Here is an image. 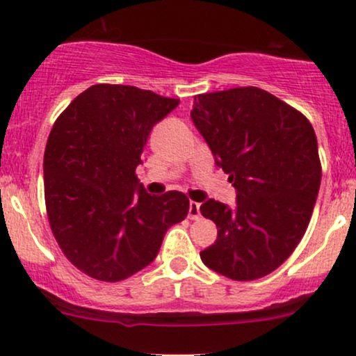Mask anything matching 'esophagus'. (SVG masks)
I'll return each mask as SVG.
<instances>
[{
  "instance_id": "34e87169",
  "label": "esophagus",
  "mask_w": 356,
  "mask_h": 356,
  "mask_svg": "<svg viewBox=\"0 0 356 356\" xmlns=\"http://www.w3.org/2000/svg\"><path fill=\"white\" fill-rule=\"evenodd\" d=\"M201 218V209H199V202L191 201L189 202V219L195 220Z\"/></svg>"
}]
</instances>
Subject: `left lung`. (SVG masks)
Masks as SVG:
<instances>
[{
  "label": "left lung",
  "mask_w": 356,
  "mask_h": 356,
  "mask_svg": "<svg viewBox=\"0 0 356 356\" xmlns=\"http://www.w3.org/2000/svg\"><path fill=\"white\" fill-rule=\"evenodd\" d=\"M194 100L192 122L236 189L234 209L202 202L218 239L201 259L229 280H257L291 256L312 219L321 182L316 136L303 113L257 87Z\"/></svg>",
  "instance_id": "1"
}]
</instances>
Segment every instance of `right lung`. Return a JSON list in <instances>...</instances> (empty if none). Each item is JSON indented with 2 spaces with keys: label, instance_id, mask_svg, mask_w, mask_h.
Here are the masks:
<instances>
[{
  "label": "right lung",
  "instance_id": "1",
  "mask_svg": "<svg viewBox=\"0 0 356 356\" xmlns=\"http://www.w3.org/2000/svg\"><path fill=\"white\" fill-rule=\"evenodd\" d=\"M179 105L130 85H93L56 118L43 159L44 204L75 268L115 283L149 266L186 219L182 192L147 194L136 169L152 127Z\"/></svg>",
  "mask_w": 356,
  "mask_h": 356
}]
</instances>
